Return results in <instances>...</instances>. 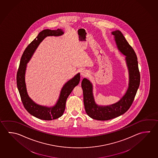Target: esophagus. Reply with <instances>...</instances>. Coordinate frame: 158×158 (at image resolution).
Segmentation results:
<instances>
[{"label":"esophagus","instance_id":"esophagus-1","mask_svg":"<svg viewBox=\"0 0 158 158\" xmlns=\"http://www.w3.org/2000/svg\"><path fill=\"white\" fill-rule=\"evenodd\" d=\"M88 75V73L86 72L85 71H83L81 73V76L82 77H86Z\"/></svg>","mask_w":158,"mask_h":158}]
</instances>
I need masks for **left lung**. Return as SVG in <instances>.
Returning <instances> with one entry per match:
<instances>
[{
  "label": "left lung",
  "mask_w": 158,
  "mask_h": 158,
  "mask_svg": "<svg viewBox=\"0 0 158 158\" xmlns=\"http://www.w3.org/2000/svg\"><path fill=\"white\" fill-rule=\"evenodd\" d=\"M119 50L125 56L129 72V84L126 94L118 102L112 105L101 106L97 105L93 95V86L87 79L81 82L84 104L86 114L93 119L108 120L124 114L133 104L140 81L138 59L135 52L120 31L112 32Z\"/></svg>",
  "instance_id": "8db88e82"
}]
</instances>
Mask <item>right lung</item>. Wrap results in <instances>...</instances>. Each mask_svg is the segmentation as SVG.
<instances>
[{"label": "right lung", "mask_w": 158, "mask_h": 158, "mask_svg": "<svg viewBox=\"0 0 158 158\" xmlns=\"http://www.w3.org/2000/svg\"><path fill=\"white\" fill-rule=\"evenodd\" d=\"M63 34L61 29L52 31L45 29L40 31L35 39L31 42L23 52L20 61L17 74V84L23 104L28 113L38 119L51 120L58 119L63 114L67 98L73 89L80 81V74L78 73L72 79L68 81L61 89L60 95L56 105L47 108L37 105L28 96L25 83V72L27 63L30 60L40 43L47 36H59Z\"/></svg>", "instance_id": "add662e5"}]
</instances>
